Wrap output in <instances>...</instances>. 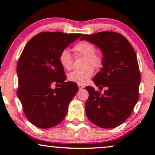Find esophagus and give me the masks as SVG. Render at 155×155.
I'll return each mask as SVG.
<instances>
[{
	"mask_svg": "<svg viewBox=\"0 0 155 155\" xmlns=\"http://www.w3.org/2000/svg\"><path fill=\"white\" fill-rule=\"evenodd\" d=\"M78 87H79L80 90H82V89H83L84 87V86L82 85V84H78Z\"/></svg>",
	"mask_w": 155,
	"mask_h": 155,
	"instance_id": "esophagus-1",
	"label": "esophagus"
}]
</instances>
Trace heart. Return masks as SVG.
<instances>
[{"mask_svg": "<svg viewBox=\"0 0 155 155\" xmlns=\"http://www.w3.org/2000/svg\"><path fill=\"white\" fill-rule=\"evenodd\" d=\"M73 50L75 56H84V68L75 70L68 75L69 81L78 84H84L88 82L94 74L95 68H99L103 65L102 56L95 51V46L89 41H82L78 42L74 46ZM58 61L63 68L70 71L73 67V59L69 50L67 48L62 50L59 54Z\"/></svg>", "mask_w": 155, "mask_h": 155, "instance_id": "heart-1", "label": "heart"}]
</instances>
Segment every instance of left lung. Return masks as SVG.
Here are the masks:
<instances>
[{"mask_svg": "<svg viewBox=\"0 0 155 155\" xmlns=\"http://www.w3.org/2000/svg\"><path fill=\"white\" fill-rule=\"evenodd\" d=\"M83 39L102 52L104 68L92 80L99 90L107 87L101 94L92 87H86L89 92L86 115L100 128H116L130 116L139 98L141 75L136 54L128 40L114 31L84 35L80 39Z\"/></svg>", "mask_w": 155, "mask_h": 155, "instance_id": "1", "label": "left lung"}]
</instances>
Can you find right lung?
Returning <instances> with one entry per match:
<instances>
[{"instance_id":"1","label":"right lung","mask_w":155,"mask_h":155,"mask_svg":"<svg viewBox=\"0 0 155 155\" xmlns=\"http://www.w3.org/2000/svg\"><path fill=\"white\" fill-rule=\"evenodd\" d=\"M82 34L45 31L27 42L17 65V94L25 115L39 128L56 126L66 116L69 103L78 92L66 76L58 61L61 51L81 37ZM61 88L53 90V84Z\"/></svg>"}]
</instances>
